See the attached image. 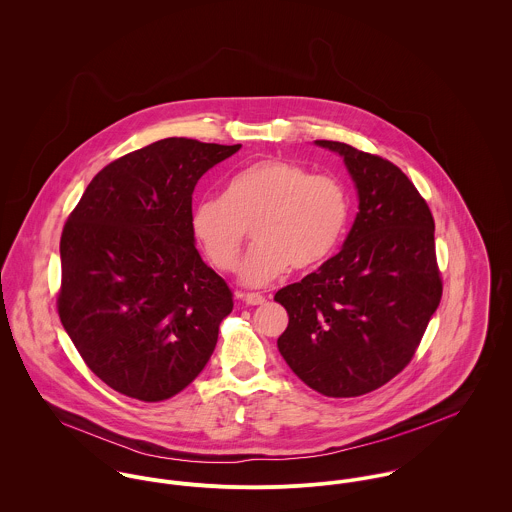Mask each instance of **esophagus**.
Returning a JSON list of instances; mask_svg holds the SVG:
<instances>
[{"label":"esophagus","instance_id":"esophagus-1","mask_svg":"<svg viewBox=\"0 0 512 512\" xmlns=\"http://www.w3.org/2000/svg\"><path fill=\"white\" fill-rule=\"evenodd\" d=\"M242 301H244L246 305H264V303H266V297L260 295V293H246V295H242Z\"/></svg>","mask_w":512,"mask_h":512}]
</instances>
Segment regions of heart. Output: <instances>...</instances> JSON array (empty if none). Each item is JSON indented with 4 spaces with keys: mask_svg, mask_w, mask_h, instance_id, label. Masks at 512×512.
Masks as SVG:
<instances>
[{
    "mask_svg": "<svg viewBox=\"0 0 512 512\" xmlns=\"http://www.w3.org/2000/svg\"><path fill=\"white\" fill-rule=\"evenodd\" d=\"M349 217L343 185L286 159H262L228 179L224 197L201 199L191 230L215 268L232 272L254 232L256 244L240 266V282L264 288L290 268L323 262L337 246Z\"/></svg>",
    "mask_w": 512,
    "mask_h": 512,
    "instance_id": "b5f03b06",
    "label": "heart"
}]
</instances>
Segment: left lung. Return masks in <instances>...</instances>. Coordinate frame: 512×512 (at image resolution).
<instances>
[{
	"label": "left lung",
	"instance_id": "left-lung-1",
	"mask_svg": "<svg viewBox=\"0 0 512 512\" xmlns=\"http://www.w3.org/2000/svg\"><path fill=\"white\" fill-rule=\"evenodd\" d=\"M359 213L339 254L274 295L290 315L278 349L293 372L331 398L372 392L408 365L438 309L434 217L390 161L341 142Z\"/></svg>",
	"mask_w": 512,
	"mask_h": 512
}]
</instances>
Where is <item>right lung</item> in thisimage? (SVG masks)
<instances>
[{
	"label": "right lung",
	"mask_w": 512,
	"mask_h": 512,
	"mask_svg": "<svg viewBox=\"0 0 512 512\" xmlns=\"http://www.w3.org/2000/svg\"><path fill=\"white\" fill-rule=\"evenodd\" d=\"M236 146L165 138L106 165L61 236L59 317L110 388L159 402L209 363L232 293L195 248L197 181Z\"/></svg>",
	"instance_id": "obj_1"
}]
</instances>
